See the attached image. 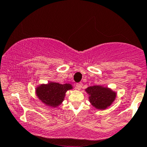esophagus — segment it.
I'll return each mask as SVG.
<instances>
[{
    "label": "esophagus",
    "mask_w": 147,
    "mask_h": 147,
    "mask_svg": "<svg viewBox=\"0 0 147 147\" xmlns=\"http://www.w3.org/2000/svg\"><path fill=\"white\" fill-rule=\"evenodd\" d=\"M83 87V84H81V83H79V84H76V88L78 89V90H81V88H82Z\"/></svg>",
    "instance_id": "1"
}]
</instances>
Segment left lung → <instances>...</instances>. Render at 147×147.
I'll return each instance as SVG.
<instances>
[{
  "mask_svg": "<svg viewBox=\"0 0 147 147\" xmlns=\"http://www.w3.org/2000/svg\"><path fill=\"white\" fill-rule=\"evenodd\" d=\"M88 95L89 102L97 110H103L113 104L117 97V93L110 88L100 85L89 86L85 89Z\"/></svg>",
  "mask_w": 147,
  "mask_h": 147,
  "instance_id": "left-lung-1",
  "label": "left lung"
}]
</instances>
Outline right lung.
Segmentation results:
<instances>
[{"mask_svg": "<svg viewBox=\"0 0 147 147\" xmlns=\"http://www.w3.org/2000/svg\"><path fill=\"white\" fill-rule=\"evenodd\" d=\"M71 89H73V86L70 84H61L49 81L46 84H42L37 86L35 93L42 103L55 108L62 103L66 93Z\"/></svg>", "mask_w": 147, "mask_h": 147, "instance_id": "add662e5", "label": "right lung"}]
</instances>
